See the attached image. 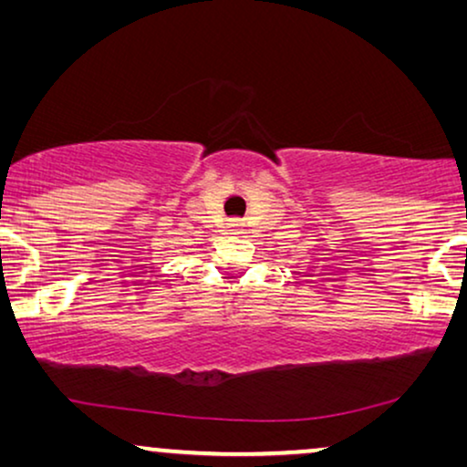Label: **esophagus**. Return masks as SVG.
<instances>
[{
    "label": "esophagus",
    "instance_id": "obj_1",
    "mask_svg": "<svg viewBox=\"0 0 467 467\" xmlns=\"http://www.w3.org/2000/svg\"><path fill=\"white\" fill-rule=\"evenodd\" d=\"M223 232H225L227 235H238V234H242L244 232V223H240V221H229L227 225H225V229H223Z\"/></svg>",
    "mask_w": 467,
    "mask_h": 467
}]
</instances>
